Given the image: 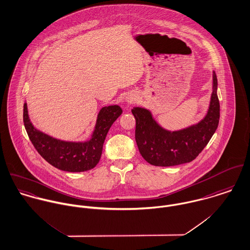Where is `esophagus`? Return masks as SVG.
Returning a JSON list of instances; mask_svg holds the SVG:
<instances>
[{
  "mask_svg": "<svg viewBox=\"0 0 250 250\" xmlns=\"http://www.w3.org/2000/svg\"><path fill=\"white\" fill-rule=\"evenodd\" d=\"M125 101H126L128 104H132V103H134V102L136 101V98H134V97H132V96H129V97H126Z\"/></svg>",
  "mask_w": 250,
  "mask_h": 250,
  "instance_id": "esophagus-1",
  "label": "esophagus"
}]
</instances>
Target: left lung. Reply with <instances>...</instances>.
<instances>
[{"label": "left lung", "instance_id": "8db88e82", "mask_svg": "<svg viewBox=\"0 0 250 250\" xmlns=\"http://www.w3.org/2000/svg\"><path fill=\"white\" fill-rule=\"evenodd\" d=\"M217 90L218 80L213 71V90L206 115L198 123L178 130L163 128L148 109L133 107L135 139L143 158L150 165L159 167L181 165L195 159L219 125L220 102Z\"/></svg>", "mask_w": 250, "mask_h": 250}]
</instances>
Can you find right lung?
<instances>
[{
    "label": "right lung",
    "mask_w": 250,
    "mask_h": 250,
    "mask_svg": "<svg viewBox=\"0 0 250 250\" xmlns=\"http://www.w3.org/2000/svg\"><path fill=\"white\" fill-rule=\"evenodd\" d=\"M122 113L123 109L117 104L101 108L91 137L86 141L60 140L37 129L28 117L27 103L24 104L23 117L29 140L48 163L61 170L82 172L97 166L107 132Z\"/></svg>",
    "instance_id": "add662e5"
}]
</instances>
